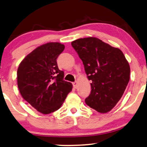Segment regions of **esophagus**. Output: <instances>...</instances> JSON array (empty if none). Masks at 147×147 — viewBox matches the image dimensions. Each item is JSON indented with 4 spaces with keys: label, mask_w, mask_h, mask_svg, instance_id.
Listing matches in <instances>:
<instances>
[{
    "label": "esophagus",
    "mask_w": 147,
    "mask_h": 147,
    "mask_svg": "<svg viewBox=\"0 0 147 147\" xmlns=\"http://www.w3.org/2000/svg\"><path fill=\"white\" fill-rule=\"evenodd\" d=\"M73 86H74V88H77V84H78L77 82H73Z\"/></svg>",
    "instance_id": "1"
}]
</instances>
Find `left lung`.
<instances>
[{"label":"left lung","mask_w":147,"mask_h":147,"mask_svg":"<svg viewBox=\"0 0 147 147\" xmlns=\"http://www.w3.org/2000/svg\"><path fill=\"white\" fill-rule=\"evenodd\" d=\"M91 80L85 102L98 112L111 111L121 99L130 78V67L123 52L101 39L89 37L72 41Z\"/></svg>","instance_id":"obj_1"}]
</instances>
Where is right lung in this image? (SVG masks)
<instances>
[{"label": "right lung", "instance_id": "obj_1", "mask_svg": "<svg viewBox=\"0 0 147 147\" xmlns=\"http://www.w3.org/2000/svg\"><path fill=\"white\" fill-rule=\"evenodd\" d=\"M65 45L49 42L39 46L20 63L18 86L26 102L43 114L59 109L73 88L63 80L64 72L59 69L57 59Z\"/></svg>", "mask_w": 147, "mask_h": 147}]
</instances>
